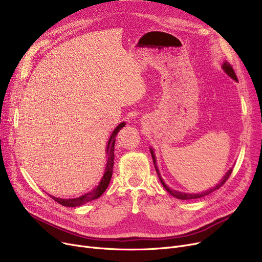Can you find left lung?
Listing matches in <instances>:
<instances>
[{
    "label": "left lung",
    "mask_w": 262,
    "mask_h": 262,
    "mask_svg": "<svg viewBox=\"0 0 262 262\" xmlns=\"http://www.w3.org/2000/svg\"><path fill=\"white\" fill-rule=\"evenodd\" d=\"M222 69H223L224 72H225L229 77H231L233 80L238 81V78H237V76H236V73H235V71H233V69H232V67L230 66L229 62L225 61V62L222 64ZM149 150H150V155H152V158H153V161H154V166H155L156 172H157V174H158L160 183L162 184V186L164 187V189H166L171 195L175 196L176 199H180V200H194V199H200V198H203V196H205V195L210 194L211 192L215 191L216 189H219L220 187H222V186L225 184V182L228 180L229 175H230L231 172H232V169H229V170L226 172V174L224 175V177L221 180V182H220L216 186H214V187H212V188H210V189H208V190H206V191H203V192H201V193H184V192H178V191H176V190H173V189L169 188V187L166 185V183L163 182V180H162L161 176H160L158 167H157L156 156H155V153H154V149H153L152 147H149Z\"/></svg>",
    "instance_id": "8db88e82"
}]
</instances>
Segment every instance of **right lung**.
Here are the masks:
<instances>
[{
  "instance_id": "right-lung-1",
  "label": "right lung",
  "mask_w": 262,
  "mask_h": 262,
  "mask_svg": "<svg viewBox=\"0 0 262 262\" xmlns=\"http://www.w3.org/2000/svg\"><path fill=\"white\" fill-rule=\"evenodd\" d=\"M125 122H122L120 123L119 125L115 128V130L113 132L112 136H110V138L108 140L107 143V147H106V154H107V163H106V168L103 174L102 180L100 182V184L96 186L93 190L89 191L88 193L75 198V199H59V198H55L50 195L55 202L59 203L62 206H66V207H77V206H81L84 205L90 201L96 200L98 198H100L105 190L107 189L110 180H112V176H113V168H114V159H115V143H116V136L119 133V130L125 126Z\"/></svg>"
}]
</instances>
